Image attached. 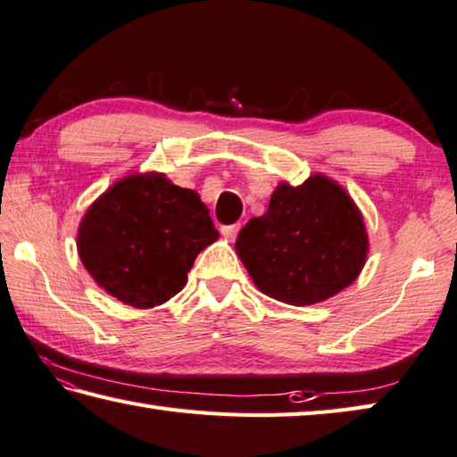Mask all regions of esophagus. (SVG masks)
<instances>
[{
	"instance_id": "34e87169",
	"label": "esophagus",
	"mask_w": 457,
	"mask_h": 457,
	"mask_svg": "<svg viewBox=\"0 0 457 457\" xmlns=\"http://www.w3.org/2000/svg\"><path fill=\"white\" fill-rule=\"evenodd\" d=\"M237 231H239V223H231V226H221V236H226L228 239H231V242L236 239Z\"/></svg>"
}]
</instances>
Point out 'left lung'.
I'll list each match as a JSON object with an SVG mask.
<instances>
[{
    "label": "left lung",
    "mask_w": 457,
    "mask_h": 457,
    "mask_svg": "<svg viewBox=\"0 0 457 457\" xmlns=\"http://www.w3.org/2000/svg\"><path fill=\"white\" fill-rule=\"evenodd\" d=\"M236 252L253 284L273 300L310 305L358 278L368 253L361 213L334 181L279 184L270 207L239 231Z\"/></svg>",
    "instance_id": "obj_1"
}]
</instances>
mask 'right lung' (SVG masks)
<instances>
[{"mask_svg":"<svg viewBox=\"0 0 457 457\" xmlns=\"http://www.w3.org/2000/svg\"><path fill=\"white\" fill-rule=\"evenodd\" d=\"M218 237L200 195L145 173L118 181L89 207L78 252L99 287L145 310L181 292L197 253Z\"/></svg>","mask_w":457,"mask_h":457,"instance_id":"add662e5","label":"right lung"}]
</instances>
